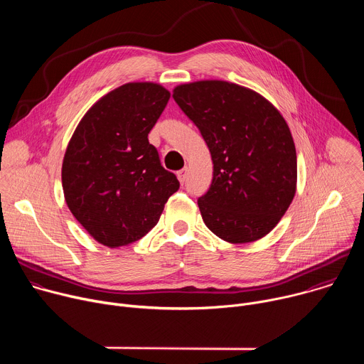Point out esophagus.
I'll return each mask as SVG.
<instances>
[{"instance_id": "1", "label": "esophagus", "mask_w": 364, "mask_h": 364, "mask_svg": "<svg viewBox=\"0 0 364 364\" xmlns=\"http://www.w3.org/2000/svg\"><path fill=\"white\" fill-rule=\"evenodd\" d=\"M177 177H178V181H180L181 184H184V181H186V178H187V168L180 170V171L177 173Z\"/></svg>"}]
</instances>
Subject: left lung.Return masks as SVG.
Wrapping results in <instances>:
<instances>
[{"mask_svg": "<svg viewBox=\"0 0 364 364\" xmlns=\"http://www.w3.org/2000/svg\"><path fill=\"white\" fill-rule=\"evenodd\" d=\"M173 97L212 154V186L197 200L205 226L229 243L267 236L296 191V151L281 112L226 80L178 85Z\"/></svg>", "mask_w": 364, "mask_h": 364, "instance_id": "8db88e82", "label": "left lung"}]
</instances>
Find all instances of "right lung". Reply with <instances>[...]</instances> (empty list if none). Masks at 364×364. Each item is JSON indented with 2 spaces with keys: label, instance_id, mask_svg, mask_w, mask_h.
Masks as SVG:
<instances>
[{
  "label": "right lung",
  "instance_id": "add662e5",
  "mask_svg": "<svg viewBox=\"0 0 364 364\" xmlns=\"http://www.w3.org/2000/svg\"><path fill=\"white\" fill-rule=\"evenodd\" d=\"M168 99L159 83H125L93 103L68 144L65 200L100 245L119 247L144 237L180 187L148 141Z\"/></svg>",
  "mask_w": 364,
  "mask_h": 364
}]
</instances>
